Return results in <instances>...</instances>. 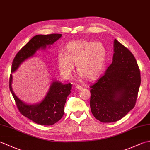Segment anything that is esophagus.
<instances>
[{"mask_svg": "<svg viewBox=\"0 0 150 150\" xmlns=\"http://www.w3.org/2000/svg\"><path fill=\"white\" fill-rule=\"evenodd\" d=\"M75 88L77 89V90H82L83 88V86H80V85H76L75 86Z\"/></svg>", "mask_w": 150, "mask_h": 150, "instance_id": "esophagus-1", "label": "esophagus"}]
</instances>
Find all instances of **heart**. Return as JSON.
Listing matches in <instances>:
<instances>
[{
  "label": "heart",
  "instance_id": "obj_1",
  "mask_svg": "<svg viewBox=\"0 0 150 150\" xmlns=\"http://www.w3.org/2000/svg\"><path fill=\"white\" fill-rule=\"evenodd\" d=\"M58 69L64 77H71L76 64L77 71L89 80L101 74L107 59V49L100 42L86 40L73 41L67 44L64 51L57 54Z\"/></svg>",
  "mask_w": 150,
  "mask_h": 150
}]
</instances>
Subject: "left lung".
Returning a JSON list of instances; mask_svg holds the SVG:
<instances>
[{"mask_svg":"<svg viewBox=\"0 0 150 150\" xmlns=\"http://www.w3.org/2000/svg\"><path fill=\"white\" fill-rule=\"evenodd\" d=\"M140 83V69L134 55L115 39L112 64L90 86L93 116L104 123L122 119L135 106Z\"/></svg>","mask_w":150,"mask_h":150,"instance_id":"1","label":"left lung"}]
</instances>
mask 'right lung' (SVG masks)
Masks as SVG:
<instances>
[{"label":"right lung","mask_w":150,"mask_h":150,"mask_svg":"<svg viewBox=\"0 0 150 150\" xmlns=\"http://www.w3.org/2000/svg\"><path fill=\"white\" fill-rule=\"evenodd\" d=\"M62 36L60 34L36 35L19 50L15 57L11 65V72L18 68L20 64L32 57L38 49H45L46 46L51 45ZM12 75L10 76V90L16 101L20 113L38 124L51 125L62 118L67 96L71 93V84H63L54 81L50 87L45 99L38 105H28L23 103L15 95L11 88Z\"/></svg>","instance_id":"obj_1"}]
</instances>
